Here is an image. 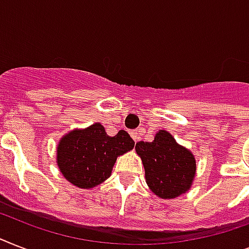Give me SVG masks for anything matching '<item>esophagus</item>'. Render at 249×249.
Returning a JSON list of instances; mask_svg holds the SVG:
<instances>
[{
    "instance_id": "esophagus-1",
    "label": "esophagus",
    "mask_w": 249,
    "mask_h": 249,
    "mask_svg": "<svg viewBox=\"0 0 249 249\" xmlns=\"http://www.w3.org/2000/svg\"><path fill=\"white\" fill-rule=\"evenodd\" d=\"M130 136H132V138L134 140V142H137L138 138H140V133H138V130H133V132H130Z\"/></svg>"
}]
</instances>
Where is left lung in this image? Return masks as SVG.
Listing matches in <instances>:
<instances>
[{
  "instance_id": "1",
  "label": "left lung",
  "mask_w": 249,
  "mask_h": 249,
  "mask_svg": "<svg viewBox=\"0 0 249 249\" xmlns=\"http://www.w3.org/2000/svg\"><path fill=\"white\" fill-rule=\"evenodd\" d=\"M136 151L143 163L146 183L155 195L174 199L191 187L196 172L195 158L170 133L159 130L152 142H138Z\"/></svg>"
}]
</instances>
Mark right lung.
I'll return each instance as SVG.
<instances>
[{"instance_id": "obj_1", "label": "right lung", "mask_w": 249, "mask_h": 249, "mask_svg": "<svg viewBox=\"0 0 249 249\" xmlns=\"http://www.w3.org/2000/svg\"><path fill=\"white\" fill-rule=\"evenodd\" d=\"M134 141L125 130L107 136L99 123L75 129L59 141L56 163L64 178L80 189H93L111 176L117 156L130 151Z\"/></svg>"}]
</instances>
